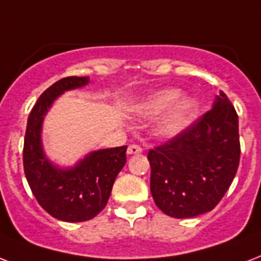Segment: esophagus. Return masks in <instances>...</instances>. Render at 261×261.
<instances>
[{"label": "esophagus", "instance_id": "esophagus-1", "mask_svg": "<svg viewBox=\"0 0 261 261\" xmlns=\"http://www.w3.org/2000/svg\"><path fill=\"white\" fill-rule=\"evenodd\" d=\"M141 152H142V148H141L139 145L133 144L127 148V153H128V154H137V153H141Z\"/></svg>", "mask_w": 261, "mask_h": 261}]
</instances>
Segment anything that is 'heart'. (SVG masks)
<instances>
[{"label":"heart","instance_id":"heart-1","mask_svg":"<svg viewBox=\"0 0 261 261\" xmlns=\"http://www.w3.org/2000/svg\"><path fill=\"white\" fill-rule=\"evenodd\" d=\"M179 89H164L149 95L139 105V112L145 116H157L168 109L159 124V133L163 137H175L189 126L196 113L197 102L192 97H180Z\"/></svg>","mask_w":261,"mask_h":261}]
</instances>
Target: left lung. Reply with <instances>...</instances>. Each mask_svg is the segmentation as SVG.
<instances>
[{
	"mask_svg": "<svg viewBox=\"0 0 261 261\" xmlns=\"http://www.w3.org/2000/svg\"><path fill=\"white\" fill-rule=\"evenodd\" d=\"M240 156L238 115L220 91L210 111L149 150L154 204L176 219L212 211L230 188Z\"/></svg>",
	"mask_w": 261,
	"mask_h": 261,
	"instance_id": "left-lung-1",
	"label": "left lung"
}]
</instances>
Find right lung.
<instances>
[{"instance_id":"obj_1","label":"right lung","mask_w":261,"mask_h":261,"mask_svg":"<svg viewBox=\"0 0 261 261\" xmlns=\"http://www.w3.org/2000/svg\"><path fill=\"white\" fill-rule=\"evenodd\" d=\"M87 83V76H67L47 87L31 109L25 128L23 167L30 189L47 214L64 222H86L104 210L126 164L127 146L90 153L69 170H60L43 154L41 128L46 111L61 93Z\"/></svg>"}]
</instances>
